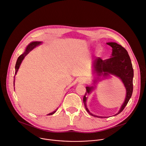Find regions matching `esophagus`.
Segmentation results:
<instances>
[{"label": "esophagus", "instance_id": "obj_1", "mask_svg": "<svg viewBox=\"0 0 146 146\" xmlns=\"http://www.w3.org/2000/svg\"><path fill=\"white\" fill-rule=\"evenodd\" d=\"M78 81L80 83H84L85 82V78L84 77H81L78 79Z\"/></svg>", "mask_w": 146, "mask_h": 146}]
</instances>
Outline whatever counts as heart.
Listing matches in <instances>:
<instances>
[{"label":"heart","instance_id":"1","mask_svg":"<svg viewBox=\"0 0 146 146\" xmlns=\"http://www.w3.org/2000/svg\"><path fill=\"white\" fill-rule=\"evenodd\" d=\"M98 50H99V49H98Z\"/></svg>","mask_w":146,"mask_h":146}]
</instances>
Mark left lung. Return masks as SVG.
Segmentation results:
<instances>
[{
	"label": "left lung",
	"mask_w": 146,
	"mask_h": 146,
	"mask_svg": "<svg viewBox=\"0 0 146 146\" xmlns=\"http://www.w3.org/2000/svg\"><path fill=\"white\" fill-rule=\"evenodd\" d=\"M108 45L112 48V54L111 58L103 60L101 58H96L94 61V72L98 76L103 75L107 76L109 74L115 75L122 80L126 88V96L123 104L121 108L115 116L121 113L127 105L131 98L133 91V77H134V70L128 53L123 47L115 42L107 43ZM97 82V80H94V83ZM94 86H86V92L83 98L85 107L88 113L94 117L103 118L102 116L94 115L92 114L86 106V96L90 94L94 90Z\"/></svg>",
	"instance_id": "left-lung-1"
}]
</instances>
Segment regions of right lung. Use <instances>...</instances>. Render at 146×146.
I'll use <instances>...</instances> for the list:
<instances>
[{"label":"right lung","mask_w":146,"mask_h":146,"mask_svg":"<svg viewBox=\"0 0 146 146\" xmlns=\"http://www.w3.org/2000/svg\"><path fill=\"white\" fill-rule=\"evenodd\" d=\"M40 43H41V42H33L30 43L29 44V45L27 46L26 50H25L23 54H21V55L18 58L17 61V62H16V64H15V76H14V81H15L14 78H15V75H16V74H17L18 70V68H19V67H20V65H21V62L23 61V59L24 58L25 56H26L31 51V50H32L33 49H34L35 48H36L37 46L39 45ZM56 110H55V111H54L52 112V113H50L48 114V115H53L54 113H55L56 112Z\"/></svg>","instance_id":"obj_1"}]
</instances>
